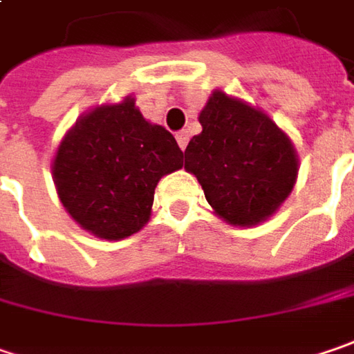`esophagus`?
<instances>
[{
    "instance_id": "obj_1",
    "label": "esophagus",
    "mask_w": 354,
    "mask_h": 354,
    "mask_svg": "<svg viewBox=\"0 0 354 354\" xmlns=\"http://www.w3.org/2000/svg\"><path fill=\"white\" fill-rule=\"evenodd\" d=\"M175 139H177L179 147L185 151L187 143H189V131H185V129H183V131H179V133H177V135H175Z\"/></svg>"
}]
</instances>
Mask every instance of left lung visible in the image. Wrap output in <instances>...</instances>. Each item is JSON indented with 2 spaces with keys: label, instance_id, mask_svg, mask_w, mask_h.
Here are the masks:
<instances>
[{
  "label": "left lung",
  "instance_id": "obj_1",
  "mask_svg": "<svg viewBox=\"0 0 354 354\" xmlns=\"http://www.w3.org/2000/svg\"><path fill=\"white\" fill-rule=\"evenodd\" d=\"M203 131L185 149V169L205 199L231 225L271 217L292 191L297 153L291 141L255 107L215 91L199 113Z\"/></svg>",
  "mask_w": 354,
  "mask_h": 354
}]
</instances>
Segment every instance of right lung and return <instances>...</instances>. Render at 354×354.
Instances as JSON below:
<instances>
[{
  "mask_svg": "<svg viewBox=\"0 0 354 354\" xmlns=\"http://www.w3.org/2000/svg\"><path fill=\"white\" fill-rule=\"evenodd\" d=\"M183 167V151L161 125L145 121L135 99L81 117L53 159V181L67 213L107 241L149 221L159 179Z\"/></svg>",
  "mask_w": 354,
  "mask_h": 354,
  "instance_id": "obj_1",
  "label": "right lung"
}]
</instances>
